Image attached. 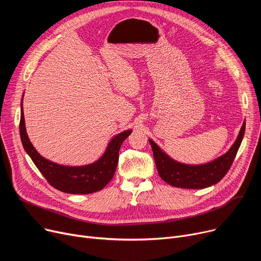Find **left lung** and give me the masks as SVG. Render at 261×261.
<instances>
[{"mask_svg": "<svg viewBox=\"0 0 261 261\" xmlns=\"http://www.w3.org/2000/svg\"><path fill=\"white\" fill-rule=\"evenodd\" d=\"M245 131V121L239 131L237 140L228 151L216 160L202 164V165H188L171 159L167 153L152 141L149 140L151 145L153 156L158 172L162 180L171 186L187 188V189H202L217 184L223 179L237 154L241 145Z\"/></svg>", "mask_w": 261, "mask_h": 261, "instance_id": "8db88e82", "label": "left lung"}]
</instances>
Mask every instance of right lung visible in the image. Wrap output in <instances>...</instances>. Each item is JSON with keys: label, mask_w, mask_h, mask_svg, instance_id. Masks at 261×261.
I'll use <instances>...</instances> for the list:
<instances>
[{"label": "right lung", "mask_w": 261, "mask_h": 261, "mask_svg": "<svg viewBox=\"0 0 261 261\" xmlns=\"http://www.w3.org/2000/svg\"><path fill=\"white\" fill-rule=\"evenodd\" d=\"M131 132L132 130H126L115 135L109 142L102 156L92 164L84 166L59 165L40 155L31 143L26 133L23 102H21L20 136L23 148L47 182L62 193L88 195L102 189L112 180L117 167L120 146Z\"/></svg>", "instance_id": "1"}]
</instances>
